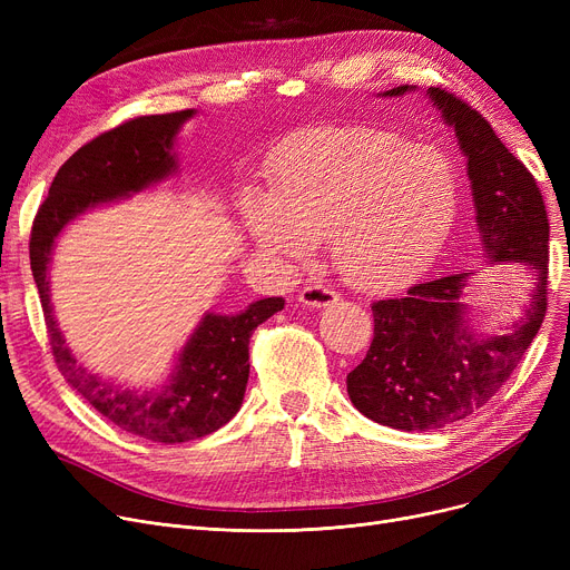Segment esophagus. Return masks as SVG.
I'll return each mask as SVG.
<instances>
[{
  "mask_svg": "<svg viewBox=\"0 0 570 570\" xmlns=\"http://www.w3.org/2000/svg\"><path fill=\"white\" fill-rule=\"evenodd\" d=\"M297 301H301L305 307L318 309V307L335 305V303L340 301V293L333 291V288L323 286V284H309V286H305V288L301 291V297H297Z\"/></svg>",
  "mask_w": 570,
  "mask_h": 570,
  "instance_id": "1",
  "label": "esophagus"
}]
</instances>
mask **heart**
<instances>
[{
  "instance_id": "b5f03b06",
  "label": "heart",
  "mask_w": 570,
  "mask_h": 570,
  "mask_svg": "<svg viewBox=\"0 0 570 570\" xmlns=\"http://www.w3.org/2000/svg\"><path fill=\"white\" fill-rule=\"evenodd\" d=\"M273 194L252 191L243 217L258 247L293 263L331 237L355 288L393 291L436 258L460 207V175L439 147L367 127L312 129L273 159Z\"/></svg>"
}]
</instances>
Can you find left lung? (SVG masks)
Returning a JSON list of instances; mask_svg holds the SVG:
<instances>
[{"instance_id": "obj_1", "label": "left lung", "mask_w": 570, "mask_h": 570, "mask_svg": "<svg viewBox=\"0 0 570 570\" xmlns=\"http://www.w3.org/2000/svg\"><path fill=\"white\" fill-rule=\"evenodd\" d=\"M413 85L383 97L413 92ZM443 122L455 129L490 265H527L535 282L513 333H473L462 303L471 273L415 284L404 297L372 305L374 340L346 376L353 406L370 421L404 432L441 430L497 395L533 342L548 309L550 222L533 175L494 134L488 119L441 87L428 89Z\"/></svg>"}]
</instances>
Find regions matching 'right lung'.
I'll return each instance as SVG.
<instances>
[{
    "instance_id": "add662e5",
    "label": "right lung",
    "mask_w": 570,
    "mask_h": 570,
    "mask_svg": "<svg viewBox=\"0 0 570 570\" xmlns=\"http://www.w3.org/2000/svg\"><path fill=\"white\" fill-rule=\"evenodd\" d=\"M196 110L129 119L95 140L57 170L48 198L39 207L29 261L41 295L55 363L73 391L129 434L183 443L224 428L239 411L249 381V337L284 309L282 297H265L235 316L205 314L179 351L177 365L161 391H122L78 365L50 305V258L57 235L85 209L131 196L177 170L175 136Z\"/></svg>"
}]
</instances>
